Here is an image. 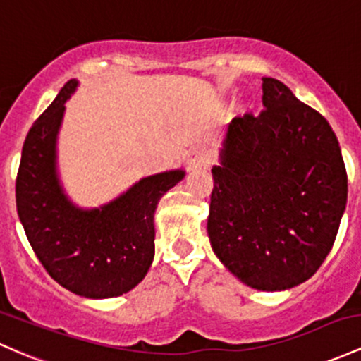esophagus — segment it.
I'll return each mask as SVG.
<instances>
[{"mask_svg": "<svg viewBox=\"0 0 361 361\" xmlns=\"http://www.w3.org/2000/svg\"><path fill=\"white\" fill-rule=\"evenodd\" d=\"M212 161V153L204 148H194L189 153V164L192 167H202V165H208Z\"/></svg>", "mask_w": 361, "mask_h": 361, "instance_id": "1", "label": "esophagus"}]
</instances>
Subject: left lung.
<instances>
[{
    "label": "left lung",
    "mask_w": 361,
    "mask_h": 361,
    "mask_svg": "<svg viewBox=\"0 0 361 361\" xmlns=\"http://www.w3.org/2000/svg\"><path fill=\"white\" fill-rule=\"evenodd\" d=\"M259 116L226 128L208 216L213 252L262 291L307 281L333 249L348 176L333 128L279 80L262 78Z\"/></svg>",
    "instance_id": "obj_1"
}]
</instances>
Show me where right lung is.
Listing matches in <instances>:
<instances>
[{"mask_svg": "<svg viewBox=\"0 0 361 361\" xmlns=\"http://www.w3.org/2000/svg\"><path fill=\"white\" fill-rule=\"evenodd\" d=\"M78 80H70L30 128L17 176V212L35 256L61 286L80 297L112 298L147 276L155 256L157 204L184 179L176 169L140 179L99 208L64 192L58 135Z\"/></svg>", "mask_w": 361, "mask_h": 361, "instance_id": "1", "label": "right lung"}]
</instances>
